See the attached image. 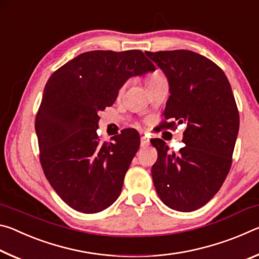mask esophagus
I'll return each instance as SVG.
<instances>
[{"instance_id":"34e87169","label":"esophagus","mask_w":259,"mask_h":259,"mask_svg":"<svg viewBox=\"0 0 259 259\" xmlns=\"http://www.w3.org/2000/svg\"><path fill=\"white\" fill-rule=\"evenodd\" d=\"M140 145L143 147L148 146L150 145V139H148L146 136H142V137H140Z\"/></svg>"}]
</instances>
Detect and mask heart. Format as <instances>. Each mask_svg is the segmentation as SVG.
Wrapping results in <instances>:
<instances>
[{
	"instance_id": "obj_1",
	"label": "heart",
	"mask_w": 259,
	"mask_h": 259,
	"mask_svg": "<svg viewBox=\"0 0 259 259\" xmlns=\"http://www.w3.org/2000/svg\"><path fill=\"white\" fill-rule=\"evenodd\" d=\"M161 76H162V75H161V74H159V73H155V74H153V75L148 76V77L146 78V85L150 84L151 82H153L154 80H156V78H159V77H161Z\"/></svg>"
}]
</instances>
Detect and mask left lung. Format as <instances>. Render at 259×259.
I'll return each instance as SVG.
<instances>
[{"label":"left lung","mask_w":259,"mask_h":259,"mask_svg":"<svg viewBox=\"0 0 259 259\" xmlns=\"http://www.w3.org/2000/svg\"><path fill=\"white\" fill-rule=\"evenodd\" d=\"M168 77L170 96L160 126L186 123L178 152L160 138L152 177L162 202L190 212L209 202L229 175L240 116L229 80L205 57L190 50L145 51ZM170 119V121L167 120Z\"/></svg>","instance_id":"1"}]
</instances>
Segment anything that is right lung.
Here are the masks:
<instances>
[{"label": "right lung", "instance_id": "obj_1", "mask_svg": "<svg viewBox=\"0 0 259 259\" xmlns=\"http://www.w3.org/2000/svg\"><path fill=\"white\" fill-rule=\"evenodd\" d=\"M155 69L140 50L78 55L48 80L35 119L40 162L48 182L74 210L95 213L119 198L140 138L124 129L100 143L99 116L131 76Z\"/></svg>", "mask_w": 259, "mask_h": 259}]
</instances>
